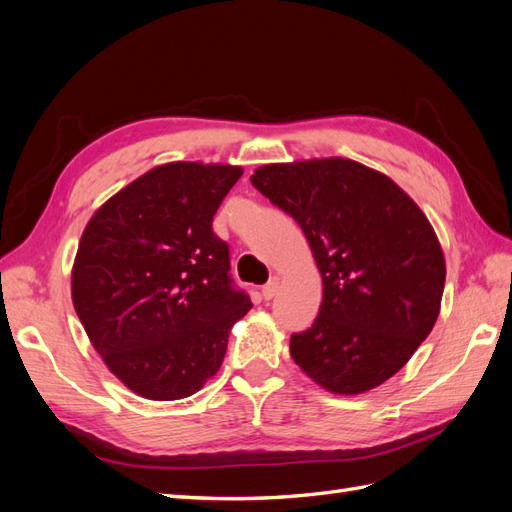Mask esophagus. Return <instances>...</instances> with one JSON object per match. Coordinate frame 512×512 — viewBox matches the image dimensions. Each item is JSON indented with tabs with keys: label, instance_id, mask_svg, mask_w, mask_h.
Instances as JSON below:
<instances>
[{
	"label": "esophagus",
	"instance_id": "34e87169",
	"mask_svg": "<svg viewBox=\"0 0 512 512\" xmlns=\"http://www.w3.org/2000/svg\"><path fill=\"white\" fill-rule=\"evenodd\" d=\"M277 290H280V280H277V277H273V280H271L269 284L262 286V299L271 301V299L275 297V294H277Z\"/></svg>",
	"mask_w": 512,
	"mask_h": 512
}]
</instances>
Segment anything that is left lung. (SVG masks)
Masks as SVG:
<instances>
[{"instance_id":"obj_1","label":"left lung","mask_w":512,"mask_h":512,"mask_svg":"<svg viewBox=\"0 0 512 512\" xmlns=\"http://www.w3.org/2000/svg\"><path fill=\"white\" fill-rule=\"evenodd\" d=\"M252 185L297 220L322 275L312 327L290 356L322 389L389 380L440 314L446 265L425 213L389 177L344 158L267 164Z\"/></svg>"}]
</instances>
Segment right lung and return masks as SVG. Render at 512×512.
<instances>
[{
	"instance_id": "1",
	"label": "right lung",
	"mask_w": 512,
	"mask_h": 512,
	"mask_svg": "<svg viewBox=\"0 0 512 512\" xmlns=\"http://www.w3.org/2000/svg\"><path fill=\"white\" fill-rule=\"evenodd\" d=\"M243 170L170 162L94 213L72 269V301L108 369L136 395L190 397L220 369L250 312L213 215Z\"/></svg>"
}]
</instances>
